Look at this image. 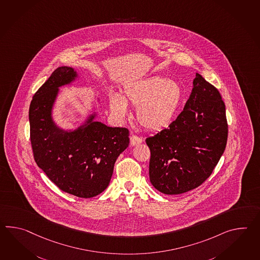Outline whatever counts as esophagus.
<instances>
[{
  "label": "esophagus",
  "instance_id": "1",
  "mask_svg": "<svg viewBox=\"0 0 260 260\" xmlns=\"http://www.w3.org/2000/svg\"><path fill=\"white\" fill-rule=\"evenodd\" d=\"M142 142H143V140L140 138V137H138V136H135V135L131 136V145H132V146L141 144Z\"/></svg>",
  "mask_w": 260,
  "mask_h": 260
}]
</instances>
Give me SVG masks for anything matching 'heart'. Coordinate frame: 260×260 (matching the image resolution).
Here are the masks:
<instances>
[{
	"mask_svg": "<svg viewBox=\"0 0 260 260\" xmlns=\"http://www.w3.org/2000/svg\"><path fill=\"white\" fill-rule=\"evenodd\" d=\"M183 88L177 81L161 76H151L124 87L123 97L112 93L110 111L124 119L128 115L127 104L136 108L139 123L150 131L167 127L176 116L183 101Z\"/></svg>",
	"mask_w": 260,
	"mask_h": 260,
	"instance_id": "b5f03b06",
	"label": "heart"
}]
</instances>
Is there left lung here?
I'll use <instances>...</instances> for the list:
<instances>
[{"label": "left lung", "mask_w": 260, "mask_h": 260, "mask_svg": "<svg viewBox=\"0 0 260 260\" xmlns=\"http://www.w3.org/2000/svg\"><path fill=\"white\" fill-rule=\"evenodd\" d=\"M226 140L225 104L219 91L197 73L183 112L168 128L145 140L151 184L167 195L196 188L213 173Z\"/></svg>", "instance_id": "1"}]
</instances>
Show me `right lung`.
Returning <instances> with one entry per match:
<instances>
[{
  "instance_id": "obj_1",
  "label": "right lung",
  "mask_w": 260,
  "mask_h": 260,
  "mask_svg": "<svg viewBox=\"0 0 260 260\" xmlns=\"http://www.w3.org/2000/svg\"><path fill=\"white\" fill-rule=\"evenodd\" d=\"M74 68L55 70L29 105L30 143L38 167L60 190L78 198L97 196L108 186L115 162L129 144L126 127L96 121L93 111L73 129L58 127L52 116L59 87L78 79Z\"/></svg>"
}]
</instances>
